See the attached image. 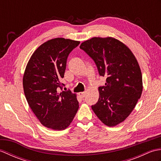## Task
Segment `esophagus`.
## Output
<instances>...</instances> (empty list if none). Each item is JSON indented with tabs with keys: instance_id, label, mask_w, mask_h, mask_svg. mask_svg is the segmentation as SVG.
<instances>
[{
	"instance_id": "1",
	"label": "esophagus",
	"mask_w": 161,
	"mask_h": 161,
	"mask_svg": "<svg viewBox=\"0 0 161 161\" xmlns=\"http://www.w3.org/2000/svg\"><path fill=\"white\" fill-rule=\"evenodd\" d=\"M79 95L81 98H84L86 95V92H80V93H79Z\"/></svg>"
}]
</instances>
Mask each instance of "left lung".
I'll list each match as a JSON object with an SVG mask.
<instances>
[{
    "instance_id": "left-lung-1",
    "label": "left lung",
    "mask_w": 161,
    "mask_h": 161,
    "mask_svg": "<svg viewBox=\"0 0 161 161\" xmlns=\"http://www.w3.org/2000/svg\"><path fill=\"white\" fill-rule=\"evenodd\" d=\"M80 49L92 58L105 85L99 87V100L91 107L108 126L123 122L141 98L142 78L135 56L124 43L112 37H93L81 43Z\"/></svg>"
}]
</instances>
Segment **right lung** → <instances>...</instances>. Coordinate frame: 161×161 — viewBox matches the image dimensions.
Masks as SVG:
<instances>
[{"label":"right lung","mask_w":161,"mask_h":161,"mask_svg":"<svg viewBox=\"0 0 161 161\" xmlns=\"http://www.w3.org/2000/svg\"><path fill=\"white\" fill-rule=\"evenodd\" d=\"M80 42L56 38L43 43L30 57L23 79L24 93L32 111L49 129L64 130L73 121L79 108L76 95L58 92L64 86L67 58Z\"/></svg>","instance_id":"add662e5"}]
</instances>
